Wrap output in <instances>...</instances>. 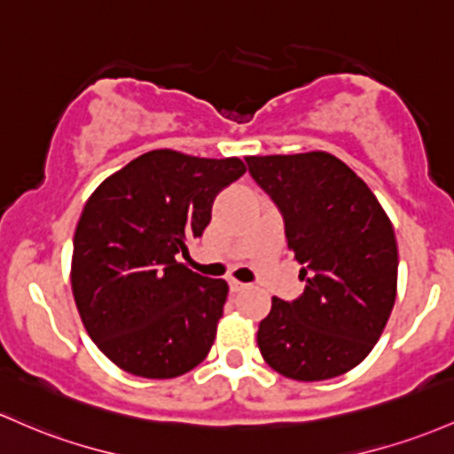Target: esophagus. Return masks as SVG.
I'll return each mask as SVG.
<instances>
[{
    "label": "esophagus",
    "mask_w": 454,
    "mask_h": 454,
    "mask_svg": "<svg viewBox=\"0 0 454 454\" xmlns=\"http://www.w3.org/2000/svg\"><path fill=\"white\" fill-rule=\"evenodd\" d=\"M228 284H231V293H239V291H243V288L247 286V284H243V282H239V280H231Z\"/></svg>",
    "instance_id": "34e87169"
}]
</instances>
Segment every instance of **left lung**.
I'll use <instances>...</instances> for the list:
<instances>
[{
    "mask_svg": "<svg viewBox=\"0 0 454 454\" xmlns=\"http://www.w3.org/2000/svg\"><path fill=\"white\" fill-rule=\"evenodd\" d=\"M252 178L284 217L306 288L273 297L258 348L288 380L323 381L360 364L396 300L395 228L375 193L330 153L246 157Z\"/></svg>",
    "mask_w": 454,
    "mask_h": 454,
    "instance_id": "obj_1",
    "label": "left lung"
}]
</instances>
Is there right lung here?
<instances>
[{
    "label": "right lung",
    "instance_id": "1",
    "mask_svg": "<svg viewBox=\"0 0 454 454\" xmlns=\"http://www.w3.org/2000/svg\"><path fill=\"white\" fill-rule=\"evenodd\" d=\"M241 159L151 151L88 198L73 239L71 284L94 345L131 375L172 380L211 351L228 284L176 261L202 237Z\"/></svg>",
    "mask_w": 454,
    "mask_h": 454
}]
</instances>
